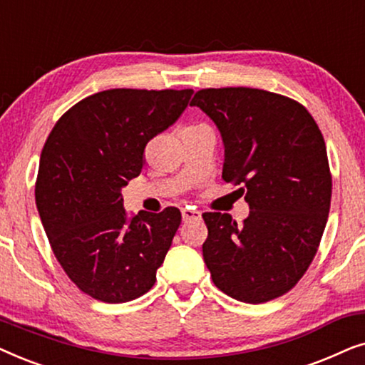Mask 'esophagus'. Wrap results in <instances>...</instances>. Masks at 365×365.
<instances>
[{
	"instance_id": "34e87169",
	"label": "esophagus",
	"mask_w": 365,
	"mask_h": 365,
	"mask_svg": "<svg viewBox=\"0 0 365 365\" xmlns=\"http://www.w3.org/2000/svg\"><path fill=\"white\" fill-rule=\"evenodd\" d=\"M181 214H182V221L184 222L197 221V219H201V212H199L197 209H194V207H182Z\"/></svg>"
}]
</instances>
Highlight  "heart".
<instances>
[{"label": "heart", "mask_w": 365, "mask_h": 365, "mask_svg": "<svg viewBox=\"0 0 365 365\" xmlns=\"http://www.w3.org/2000/svg\"><path fill=\"white\" fill-rule=\"evenodd\" d=\"M206 128L204 124H191V126H186L182 129V133H187V131H196V129H202Z\"/></svg>", "instance_id": "obj_1"}]
</instances>
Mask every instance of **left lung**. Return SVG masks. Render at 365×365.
<instances>
[{"instance_id":"left-lung-1","label":"left lung","mask_w":365,"mask_h":365,"mask_svg":"<svg viewBox=\"0 0 365 365\" xmlns=\"http://www.w3.org/2000/svg\"><path fill=\"white\" fill-rule=\"evenodd\" d=\"M224 143L222 179L249 204L241 224L204 212V262L224 294L247 304L281 297L316 256L329 217L332 176L317 123L301 103L254 88L194 94Z\"/></svg>"}]
</instances>
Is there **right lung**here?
<instances>
[{"instance_id": "right-lung-1", "label": "right lung", "mask_w": 365, "mask_h": 365, "mask_svg": "<svg viewBox=\"0 0 365 365\" xmlns=\"http://www.w3.org/2000/svg\"><path fill=\"white\" fill-rule=\"evenodd\" d=\"M192 89H108L68 109L44 143L34 187L51 249L79 291L119 304L146 294L181 224L178 207L128 217L121 189L144 148L187 108Z\"/></svg>"}]
</instances>
